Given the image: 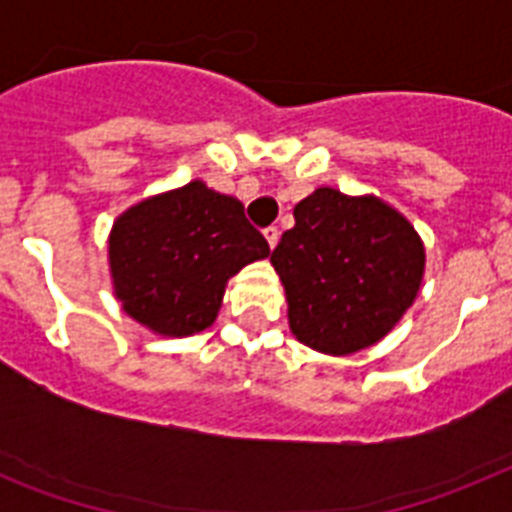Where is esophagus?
Segmentation results:
<instances>
[{
    "instance_id": "1",
    "label": "esophagus",
    "mask_w": 512,
    "mask_h": 512,
    "mask_svg": "<svg viewBox=\"0 0 512 512\" xmlns=\"http://www.w3.org/2000/svg\"><path fill=\"white\" fill-rule=\"evenodd\" d=\"M265 241H268V247L271 249H276V244H279V228H276V225H271V228H265Z\"/></svg>"
}]
</instances>
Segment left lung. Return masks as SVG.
Segmentation results:
<instances>
[{
    "instance_id": "8db88e82",
    "label": "left lung",
    "mask_w": 512,
    "mask_h": 512,
    "mask_svg": "<svg viewBox=\"0 0 512 512\" xmlns=\"http://www.w3.org/2000/svg\"><path fill=\"white\" fill-rule=\"evenodd\" d=\"M289 329L324 356H350L393 332L420 295L425 244L374 193L321 185L295 207V228L271 255Z\"/></svg>"
}]
</instances>
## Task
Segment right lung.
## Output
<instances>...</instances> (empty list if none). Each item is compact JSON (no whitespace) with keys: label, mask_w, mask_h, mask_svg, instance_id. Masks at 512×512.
<instances>
[{"label":"right lung","mask_w":512,"mask_h":512,"mask_svg":"<svg viewBox=\"0 0 512 512\" xmlns=\"http://www.w3.org/2000/svg\"><path fill=\"white\" fill-rule=\"evenodd\" d=\"M271 255L244 204L204 180L154 193L116 217L108 273L122 311L159 337H191L215 324L225 287Z\"/></svg>","instance_id":"add662e5"}]
</instances>
